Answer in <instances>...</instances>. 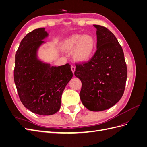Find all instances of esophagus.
Instances as JSON below:
<instances>
[{
	"instance_id": "obj_1",
	"label": "esophagus",
	"mask_w": 147,
	"mask_h": 147,
	"mask_svg": "<svg viewBox=\"0 0 147 147\" xmlns=\"http://www.w3.org/2000/svg\"><path fill=\"white\" fill-rule=\"evenodd\" d=\"M71 70H72L73 74H74V72H75V67L74 66V65L71 66Z\"/></svg>"
}]
</instances>
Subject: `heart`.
I'll return each mask as SVG.
<instances>
[{
  "label": "heart",
  "instance_id": "obj_1",
  "mask_svg": "<svg viewBox=\"0 0 147 147\" xmlns=\"http://www.w3.org/2000/svg\"><path fill=\"white\" fill-rule=\"evenodd\" d=\"M65 50H72L74 59L78 63H84L90 60L96 48V40L91 35L75 34L67 38L64 42Z\"/></svg>",
  "mask_w": 147,
  "mask_h": 147
}]
</instances>
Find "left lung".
I'll use <instances>...</instances> for the list:
<instances>
[{
  "mask_svg": "<svg viewBox=\"0 0 147 147\" xmlns=\"http://www.w3.org/2000/svg\"><path fill=\"white\" fill-rule=\"evenodd\" d=\"M94 26L97 50L88 61L75 64L74 74L82 83V104L88 110L99 112L112 107L121 98L127 70L122 47L114 34L104 26Z\"/></svg>",
  "mask_w": 147,
  "mask_h": 147,
  "instance_id": "8db88e82",
  "label": "left lung"
}]
</instances>
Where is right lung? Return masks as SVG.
Returning <instances> with one entry per match:
<instances>
[{"mask_svg":"<svg viewBox=\"0 0 147 147\" xmlns=\"http://www.w3.org/2000/svg\"><path fill=\"white\" fill-rule=\"evenodd\" d=\"M47 35L43 28L28 33L15 55L14 81L20 100L25 107L40 115L58 112L62 94L73 76L69 64L51 67L37 59V49Z\"/></svg>","mask_w":147,"mask_h":147,"instance_id":"add662e5","label":"right lung"}]
</instances>
